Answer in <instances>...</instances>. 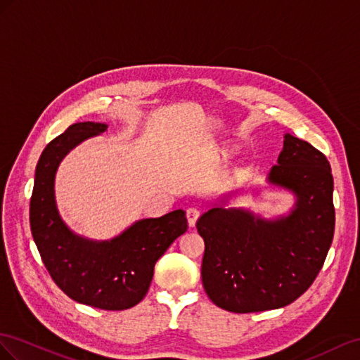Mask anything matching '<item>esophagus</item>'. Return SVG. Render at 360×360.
I'll return each instance as SVG.
<instances>
[{
	"label": "esophagus",
	"mask_w": 360,
	"mask_h": 360,
	"mask_svg": "<svg viewBox=\"0 0 360 360\" xmlns=\"http://www.w3.org/2000/svg\"><path fill=\"white\" fill-rule=\"evenodd\" d=\"M199 217H200V211L198 208H188L187 210V220H188L190 228H194V226H196Z\"/></svg>",
	"instance_id": "34e87169"
}]
</instances>
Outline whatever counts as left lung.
Wrapping results in <instances>:
<instances>
[{"label":"left lung","instance_id":"8db88e82","mask_svg":"<svg viewBox=\"0 0 360 360\" xmlns=\"http://www.w3.org/2000/svg\"><path fill=\"white\" fill-rule=\"evenodd\" d=\"M270 182L297 194L285 219L212 208L196 228L205 243L202 283L211 302L235 314L277 309L309 288L333 240L332 169L311 143L286 134Z\"/></svg>","mask_w":360,"mask_h":360}]
</instances>
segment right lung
Masks as SVG:
<instances>
[{
    "label": "right lung",
    "mask_w": 360,
    "mask_h": 360,
    "mask_svg": "<svg viewBox=\"0 0 360 360\" xmlns=\"http://www.w3.org/2000/svg\"><path fill=\"white\" fill-rule=\"evenodd\" d=\"M107 128L105 123L79 122L48 143L36 167L30 226L40 258L61 291L98 309L125 311L145 299L157 261L187 231V217L176 210L141 220L107 243L87 241L66 228L54 200L58 162L78 143Z\"/></svg>",
    "instance_id": "right-lung-1"
}]
</instances>
